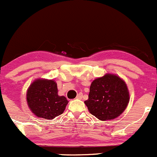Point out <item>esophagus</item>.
<instances>
[{"label": "esophagus", "mask_w": 157, "mask_h": 157, "mask_svg": "<svg viewBox=\"0 0 157 157\" xmlns=\"http://www.w3.org/2000/svg\"><path fill=\"white\" fill-rule=\"evenodd\" d=\"M82 97H83V94H82V93H79L78 95H77L76 99H82Z\"/></svg>", "instance_id": "obj_1"}]
</instances>
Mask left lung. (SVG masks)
<instances>
[{"label": "left lung", "instance_id": "left-lung-1", "mask_svg": "<svg viewBox=\"0 0 157 157\" xmlns=\"http://www.w3.org/2000/svg\"><path fill=\"white\" fill-rule=\"evenodd\" d=\"M129 101L127 86L123 79L107 73L93 81L88 99L85 101L89 112L100 121H109L121 115Z\"/></svg>", "mask_w": 157, "mask_h": 157}]
</instances>
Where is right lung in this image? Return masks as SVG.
<instances>
[{
    "label": "right lung",
    "instance_id": "right-lung-1",
    "mask_svg": "<svg viewBox=\"0 0 157 157\" xmlns=\"http://www.w3.org/2000/svg\"><path fill=\"white\" fill-rule=\"evenodd\" d=\"M27 102L36 117L50 120L63 114L68 100L63 96H58L55 81L38 78L27 90Z\"/></svg>",
    "mask_w": 157,
    "mask_h": 157
}]
</instances>
